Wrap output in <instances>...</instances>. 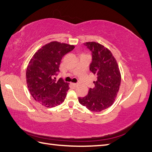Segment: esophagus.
I'll list each match as a JSON object with an SVG mask.
<instances>
[{
	"label": "esophagus",
	"mask_w": 152,
	"mask_h": 152,
	"mask_svg": "<svg viewBox=\"0 0 152 152\" xmlns=\"http://www.w3.org/2000/svg\"><path fill=\"white\" fill-rule=\"evenodd\" d=\"M72 86L74 87V88H77V87L78 86V83H72Z\"/></svg>",
	"instance_id": "1"
}]
</instances>
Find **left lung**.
I'll return each mask as SVG.
<instances>
[{"instance_id": "left-lung-1", "label": "left lung", "mask_w": 152, "mask_h": 152, "mask_svg": "<svg viewBox=\"0 0 152 152\" xmlns=\"http://www.w3.org/2000/svg\"><path fill=\"white\" fill-rule=\"evenodd\" d=\"M92 52L89 69L96 74L94 88H90L84 97L78 101L93 112H101L109 108L115 101L121 84V73L112 52L103 45L95 42L84 43Z\"/></svg>"}]
</instances>
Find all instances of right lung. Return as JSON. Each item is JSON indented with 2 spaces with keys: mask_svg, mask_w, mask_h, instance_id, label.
Returning <instances> with one entry per match:
<instances>
[{
  "mask_svg": "<svg viewBox=\"0 0 152 152\" xmlns=\"http://www.w3.org/2000/svg\"><path fill=\"white\" fill-rule=\"evenodd\" d=\"M74 45L51 42L40 48L31 58L27 68L28 89L35 101L47 108L63 103L69 89V83L55 76L59 71L61 59L74 50Z\"/></svg>",
  "mask_w": 152,
  "mask_h": 152,
  "instance_id": "1",
  "label": "right lung"
}]
</instances>
